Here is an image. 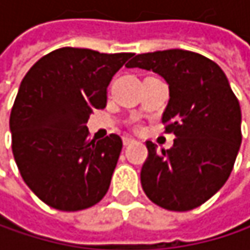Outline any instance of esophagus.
<instances>
[{
	"mask_svg": "<svg viewBox=\"0 0 250 250\" xmlns=\"http://www.w3.org/2000/svg\"><path fill=\"white\" fill-rule=\"evenodd\" d=\"M133 142H134V139H133L131 136H125V137H123V145H125V146H128V145L133 143Z\"/></svg>",
	"mask_w": 250,
	"mask_h": 250,
	"instance_id": "obj_1",
	"label": "esophagus"
}]
</instances>
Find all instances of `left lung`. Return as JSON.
<instances>
[{"instance_id":"8db88e82","label":"left lung","mask_w":250,"mask_h":250,"mask_svg":"<svg viewBox=\"0 0 250 250\" xmlns=\"http://www.w3.org/2000/svg\"><path fill=\"white\" fill-rule=\"evenodd\" d=\"M127 68L162 76L169 101L162 116L171 149L146 142L142 188L156 206L189 211L211 198L227 181L242 143V113L222 68L189 50L171 49L136 55Z\"/></svg>"}]
</instances>
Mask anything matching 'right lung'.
Wrapping results in <instances>:
<instances>
[{
	"label": "right lung",
	"mask_w": 250,
	"mask_h": 250,
	"mask_svg": "<svg viewBox=\"0 0 250 250\" xmlns=\"http://www.w3.org/2000/svg\"><path fill=\"white\" fill-rule=\"evenodd\" d=\"M133 53L61 47L21 81L10 116L11 147L28 188L47 206L79 211L107 194L123 142L88 139L86 122L107 105V86Z\"/></svg>",
	"instance_id": "add662e5"
}]
</instances>
